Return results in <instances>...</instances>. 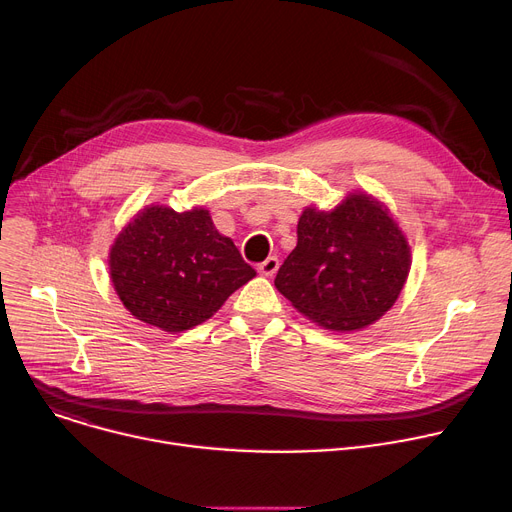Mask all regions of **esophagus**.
<instances>
[{
	"label": "esophagus",
	"instance_id": "obj_1",
	"mask_svg": "<svg viewBox=\"0 0 512 512\" xmlns=\"http://www.w3.org/2000/svg\"><path fill=\"white\" fill-rule=\"evenodd\" d=\"M277 267H280V261H277V257H267L263 263L257 265V271L265 277H271L277 271Z\"/></svg>",
	"mask_w": 512,
	"mask_h": 512
}]
</instances>
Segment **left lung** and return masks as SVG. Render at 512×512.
<instances>
[{"instance_id": "obj_1", "label": "left lung", "mask_w": 512, "mask_h": 512, "mask_svg": "<svg viewBox=\"0 0 512 512\" xmlns=\"http://www.w3.org/2000/svg\"><path fill=\"white\" fill-rule=\"evenodd\" d=\"M408 269V243L386 208L353 194L331 212L304 210L275 288L320 327L357 331L392 308Z\"/></svg>"}]
</instances>
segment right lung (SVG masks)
Masks as SVG:
<instances>
[{"mask_svg":"<svg viewBox=\"0 0 512 512\" xmlns=\"http://www.w3.org/2000/svg\"><path fill=\"white\" fill-rule=\"evenodd\" d=\"M114 290L132 316L167 333L194 329L255 277L206 210L153 206L120 232L110 251Z\"/></svg>","mask_w":512,"mask_h":512,"instance_id":"right-lung-1","label":"right lung"}]
</instances>
